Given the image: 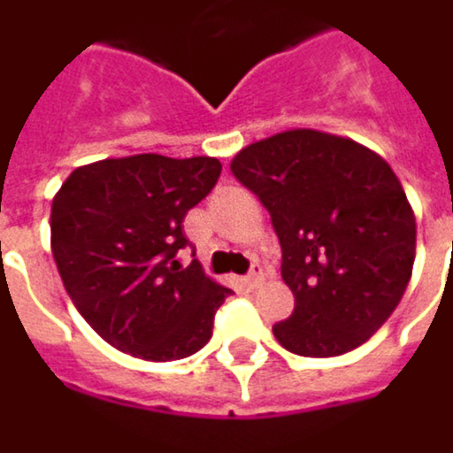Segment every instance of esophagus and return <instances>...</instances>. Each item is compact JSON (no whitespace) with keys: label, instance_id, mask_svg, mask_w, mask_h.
Wrapping results in <instances>:
<instances>
[{"label":"esophagus","instance_id":"obj_1","mask_svg":"<svg viewBox=\"0 0 453 453\" xmlns=\"http://www.w3.org/2000/svg\"><path fill=\"white\" fill-rule=\"evenodd\" d=\"M262 280H265V272H262V267H259V265H252V270H250L248 277H245V284L255 289V287L262 284Z\"/></svg>","mask_w":453,"mask_h":453}]
</instances>
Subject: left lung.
Instances as JSON below:
<instances>
[{"mask_svg":"<svg viewBox=\"0 0 453 453\" xmlns=\"http://www.w3.org/2000/svg\"><path fill=\"white\" fill-rule=\"evenodd\" d=\"M237 181L270 211L294 311L287 350L331 358L365 343L412 277L417 226L390 164L353 139L289 129L237 151Z\"/></svg>","mask_w":453,"mask_h":453,"instance_id":"left-lung-1","label":"left lung"}]
</instances>
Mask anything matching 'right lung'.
I'll use <instances>...</instances> for the list:
<instances>
[{
  "mask_svg": "<svg viewBox=\"0 0 453 453\" xmlns=\"http://www.w3.org/2000/svg\"><path fill=\"white\" fill-rule=\"evenodd\" d=\"M213 157L134 154L78 166L50 205V250L63 287L95 334L134 358L194 356L213 336L230 289L181 267L183 218L213 191Z\"/></svg>",
  "mask_w": 453,
  "mask_h": 453,
  "instance_id": "1",
  "label": "right lung"
}]
</instances>
